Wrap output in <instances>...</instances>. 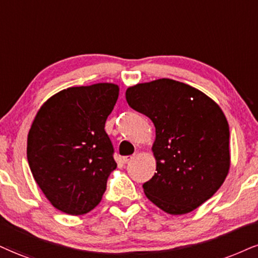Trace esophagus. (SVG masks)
<instances>
[{
	"label": "esophagus",
	"instance_id": "esophagus-1",
	"mask_svg": "<svg viewBox=\"0 0 258 258\" xmlns=\"http://www.w3.org/2000/svg\"><path fill=\"white\" fill-rule=\"evenodd\" d=\"M133 159H134V157H132V155H130V157H124V158H123V163H124V164L129 163V161H132Z\"/></svg>",
	"mask_w": 258,
	"mask_h": 258
}]
</instances>
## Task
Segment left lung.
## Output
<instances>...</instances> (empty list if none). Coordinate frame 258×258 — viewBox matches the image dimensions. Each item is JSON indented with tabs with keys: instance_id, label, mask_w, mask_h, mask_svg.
Instances as JSON below:
<instances>
[{
	"instance_id": "obj_1",
	"label": "left lung",
	"mask_w": 258,
	"mask_h": 258,
	"mask_svg": "<svg viewBox=\"0 0 258 258\" xmlns=\"http://www.w3.org/2000/svg\"><path fill=\"white\" fill-rule=\"evenodd\" d=\"M125 98L155 126L157 172L144 184L147 199L171 215L195 211L218 191L230 171V126L220 106L171 79L132 86Z\"/></svg>"
}]
</instances>
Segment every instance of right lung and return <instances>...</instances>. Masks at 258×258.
I'll list each match as a JSON object with an SVG mask.
<instances>
[{"instance_id":"1","label":"right lung","mask_w":258,"mask_h":258,"mask_svg":"<svg viewBox=\"0 0 258 258\" xmlns=\"http://www.w3.org/2000/svg\"><path fill=\"white\" fill-rule=\"evenodd\" d=\"M119 87L101 82L69 87L40 106L27 136V160L34 180L56 209L82 215L101 201L116 170L105 122Z\"/></svg>"}]
</instances>
